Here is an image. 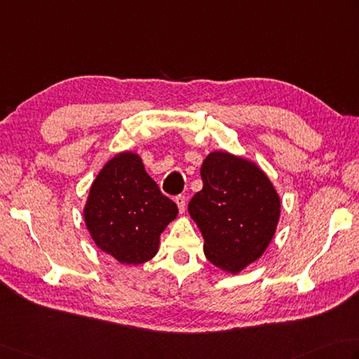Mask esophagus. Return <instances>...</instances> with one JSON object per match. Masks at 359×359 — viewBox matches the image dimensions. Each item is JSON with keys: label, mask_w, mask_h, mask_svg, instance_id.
<instances>
[{"label": "esophagus", "mask_w": 359, "mask_h": 359, "mask_svg": "<svg viewBox=\"0 0 359 359\" xmlns=\"http://www.w3.org/2000/svg\"><path fill=\"white\" fill-rule=\"evenodd\" d=\"M174 201H175V203H177L179 212H180V213H184V212H185V207H187V199H185V196H182V194L175 196Z\"/></svg>", "instance_id": "obj_1"}]
</instances>
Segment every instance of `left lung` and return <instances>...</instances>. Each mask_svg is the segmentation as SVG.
I'll return each instance as SVG.
<instances>
[{
  "instance_id": "8db88e82",
  "label": "left lung",
  "mask_w": 359,
  "mask_h": 359,
  "mask_svg": "<svg viewBox=\"0 0 359 359\" xmlns=\"http://www.w3.org/2000/svg\"><path fill=\"white\" fill-rule=\"evenodd\" d=\"M203 187L188 203L203 236V254L216 268L238 273L264 254L276 233L280 198L254 163L215 151L201 168Z\"/></svg>"
}]
</instances>
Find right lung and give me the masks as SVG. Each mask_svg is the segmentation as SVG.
Returning <instances> with one entry per match:
<instances>
[{
  "instance_id": "add662e5",
  "label": "right lung",
  "mask_w": 359,
  "mask_h": 359,
  "mask_svg": "<svg viewBox=\"0 0 359 359\" xmlns=\"http://www.w3.org/2000/svg\"><path fill=\"white\" fill-rule=\"evenodd\" d=\"M177 205L144 171L138 154L121 152L91 184L83 219L91 240L121 264H142L157 254L160 235Z\"/></svg>"
}]
</instances>
